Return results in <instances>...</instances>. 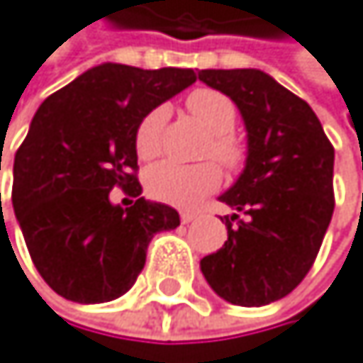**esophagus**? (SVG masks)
Returning a JSON list of instances; mask_svg holds the SVG:
<instances>
[{
	"mask_svg": "<svg viewBox=\"0 0 363 363\" xmlns=\"http://www.w3.org/2000/svg\"><path fill=\"white\" fill-rule=\"evenodd\" d=\"M196 218H199L196 212H182V223H184V225H188V223H192V220H196Z\"/></svg>",
	"mask_w": 363,
	"mask_h": 363,
	"instance_id": "obj_1",
	"label": "esophagus"
}]
</instances>
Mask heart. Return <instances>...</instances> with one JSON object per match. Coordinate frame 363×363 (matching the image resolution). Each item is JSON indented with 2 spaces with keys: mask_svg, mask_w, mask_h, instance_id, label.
Instances as JSON below:
<instances>
[{
  "mask_svg": "<svg viewBox=\"0 0 363 363\" xmlns=\"http://www.w3.org/2000/svg\"><path fill=\"white\" fill-rule=\"evenodd\" d=\"M188 110L192 116L203 125V128L214 134L208 147L223 167L235 171L245 162V149L229 132L235 125V104L212 88H199L188 95ZM169 116L167 106H157L140 121L136 130V151L140 157H153L162 145V130ZM220 186V171L212 162L203 164H179V162H160L151 167L147 173V192L155 201L190 208L199 203L206 194L214 192Z\"/></svg>",
  "mask_w": 363,
  "mask_h": 363,
  "instance_id": "heart-1",
  "label": "heart"
}]
</instances>
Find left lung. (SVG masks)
<instances>
[{"label":"left lung","instance_id":"1","mask_svg":"<svg viewBox=\"0 0 363 363\" xmlns=\"http://www.w3.org/2000/svg\"><path fill=\"white\" fill-rule=\"evenodd\" d=\"M199 79L227 95L247 130L240 177L218 199L225 245L201 259L227 303L259 307L290 294L312 268L333 214V147L314 110L259 69H203Z\"/></svg>","mask_w":363,"mask_h":363}]
</instances>
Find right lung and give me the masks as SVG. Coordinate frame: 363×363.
<instances>
[{
	"label": "right lung",
	"instance_id": "obj_1",
	"mask_svg": "<svg viewBox=\"0 0 363 363\" xmlns=\"http://www.w3.org/2000/svg\"><path fill=\"white\" fill-rule=\"evenodd\" d=\"M194 82L192 69L104 62L40 104L14 155L12 208L53 292L84 305L118 298L136 284L153 235L179 225L177 210L140 196L136 130ZM114 185L137 203L112 204Z\"/></svg>",
	"mask_w": 363,
	"mask_h": 363
}]
</instances>
